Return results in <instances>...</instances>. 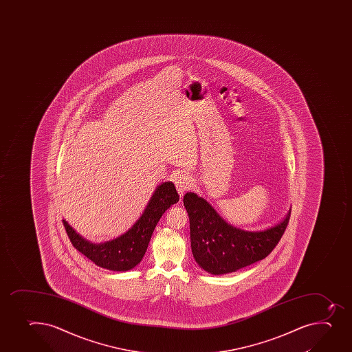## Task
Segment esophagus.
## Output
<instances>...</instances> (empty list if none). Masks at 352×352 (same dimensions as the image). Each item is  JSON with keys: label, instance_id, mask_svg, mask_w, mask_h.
I'll return each instance as SVG.
<instances>
[{"label": "esophagus", "instance_id": "obj_1", "mask_svg": "<svg viewBox=\"0 0 352 352\" xmlns=\"http://www.w3.org/2000/svg\"><path fill=\"white\" fill-rule=\"evenodd\" d=\"M173 182L180 195H184V192H187L192 187V180L188 174H178L174 177Z\"/></svg>", "mask_w": 352, "mask_h": 352}]
</instances>
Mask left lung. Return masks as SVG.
I'll return each instance as SVG.
<instances>
[{
  "instance_id": "left-lung-1",
  "label": "left lung",
  "mask_w": 352,
  "mask_h": 352,
  "mask_svg": "<svg viewBox=\"0 0 352 352\" xmlns=\"http://www.w3.org/2000/svg\"><path fill=\"white\" fill-rule=\"evenodd\" d=\"M184 204L190 223V242L196 263L211 274H226L261 261L271 254L288 226L282 223L263 232L230 226L206 199L187 192Z\"/></svg>"
}]
</instances>
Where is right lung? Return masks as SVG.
I'll return each mask as SVG.
<instances>
[{
  "instance_id": "1",
  "label": "right lung",
  "mask_w": 352,
  "mask_h": 352,
  "mask_svg": "<svg viewBox=\"0 0 352 352\" xmlns=\"http://www.w3.org/2000/svg\"><path fill=\"white\" fill-rule=\"evenodd\" d=\"M178 201V192L173 184L164 182L153 192L149 204L135 225L122 236L105 243H91L76 233L65 220L63 225L74 247L98 266L110 271H129L135 267L146 254L153 230L162 214Z\"/></svg>"
}]
</instances>
